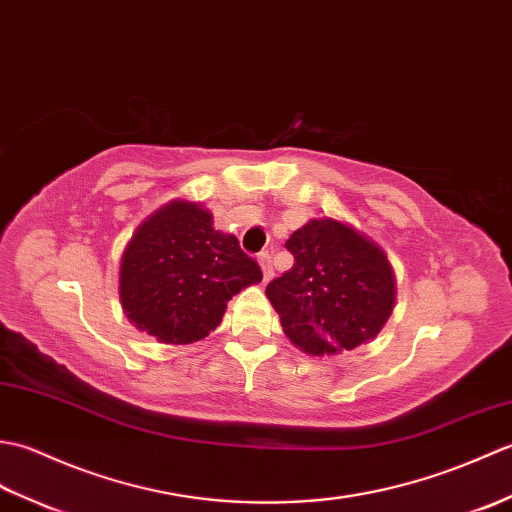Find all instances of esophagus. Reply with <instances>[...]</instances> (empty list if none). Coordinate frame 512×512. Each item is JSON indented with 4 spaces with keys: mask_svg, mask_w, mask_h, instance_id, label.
<instances>
[{
    "mask_svg": "<svg viewBox=\"0 0 512 512\" xmlns=\"http://www.w3.org/2000/svg\"><path fill=\"white\" fill-rule=\"evenodd\" d=\"M257 262H259V266H262V273H264V281H268L270 277H273V264H270V255L266 253H259L257 255Z\"/></svg>",
    "mask_w": 512,
    "mask_h": 512,
    "instance_id": "1",
    "label": "esophagus"
}]
</instances>
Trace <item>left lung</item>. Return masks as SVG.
<instances>
[{"label":"left lung","instance_id":"1","mask_svg":"<svg viewBox=\"0 0 512 512\" xmlns=\"http://www.w3.org/2000/svg\"><path fill=\"white\" fill-rule=\"evenodd\" d=\"M295 266L266 295L299 350L336 354L367 343L394 310V273L383 250L352 226L310 220L286 242Z\"/></svg>","mask_w":512,"mask_h":512}]
</instances>
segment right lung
<instances>
[{"mask_svg": "<svg viewBox=\"0 0 512 512\" xmlns=\"http://www.w3.org/2000/svg\"><path fill=\"white\" fill-rule=\"evenodd\" d=\"M262 281L235 235L200 204L173 200L140 224L121 262L127 319L162 343H193L220 325L226 301Z\"/></svg>", "mask_w": 512, "mask_h": 512, "instance_id": "add662e5", "label": "right lung"}]
</instances>
